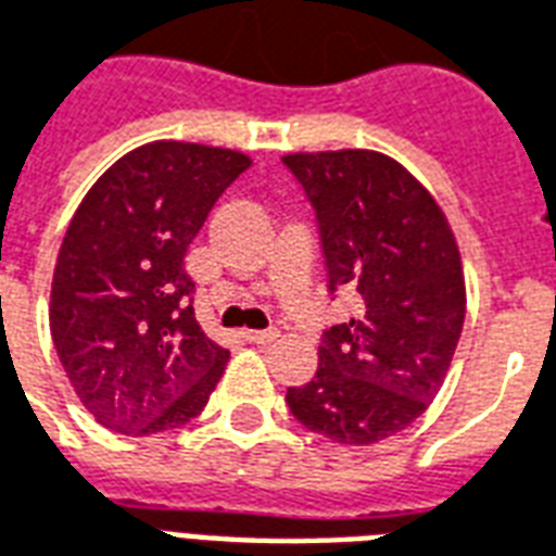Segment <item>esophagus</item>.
<instances>
[{
  "instance_id": "esophagus-1",
  "label": "esophagus",
  "mask_w": 556,
  "mask_h": 556,
  "mask_svg": "<svg viewBox=\"0 0 556 556\" xmlns=\"http://www.w3.org/2000/svg\"><path fill=\"white\" fill-rule=\"evenodd\" d=\"M277 337V330H247V333H243V339L253 342V345H267V342H274Z\"/></svg>"
}]
</instances>
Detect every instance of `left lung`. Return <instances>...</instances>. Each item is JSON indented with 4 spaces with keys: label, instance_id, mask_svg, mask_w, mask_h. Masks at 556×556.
Here are the masks:
<instances>
[{
    "label": "left lung",
    "instance_id": "left-lung-1",
    "mask_svg": "<svg viewBox=\"0 0 556 556\" xmlns=\"http://www.w3.org/2000/svg\"><path fill=\"white\" fill-rule=\"evenodd\" d=\"M282 163L313 202L327 289L361 315L325 330L309 384L289 387L298 422L345 446L408 429L438 396L465 325V274L441 205L381 151H298Z\"/></svg>",
    "mask_w": 556,
    "mask_h": 556
}]
</instances>
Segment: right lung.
<instances>
[{"instance_id":"add662e5","label":"right lung","mask_w":556,"mask_h":556,"mask_svg":"<svg viewBox=\"0 0 556 556\" xmlns=\"http://www.w3.org/2000/svg\"><path fill=\"white\" fill-rule=\"evenodd\" d=\"M250 163L231 148L160 139L115 160L79 202L55 258L50 333L106 429H178L223 378L229 351L195 321L184 255Z\"/></svg>"}]
</instances>
